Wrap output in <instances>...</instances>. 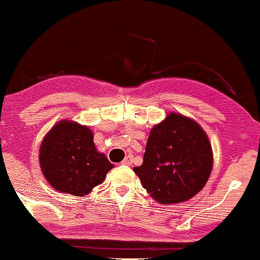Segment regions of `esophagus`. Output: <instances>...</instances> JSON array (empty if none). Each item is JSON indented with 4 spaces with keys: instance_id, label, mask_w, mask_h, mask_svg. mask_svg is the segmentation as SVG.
I'll return each mask as SVG.
<instances>
[{
    "instance_id": "34e87169",
    "label": "esophagus",
    "mask_w": 260,
    "mask_h": 260,
    "mask_svg": "<svg viewBox=\"0 0 260 260\" xmlns=\"http://www.w3.org/2000/svg\"><path fill=\"white\" fill-rule=\"evenodd\" d=\"M121 163L125 166H130L133 163V156H126Z\"/></svg>"
}]
</instances>
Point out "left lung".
I'll return each mask as SVG.
<instances>
[{
	"label": "left lung",
	"mask_w": 260,
	"mask_h": 260,
	"mask_svg": "<svg viewBox=\"0 0 260 260\" xmlns=\"http://www.w3.org/2000/svg\"><path fill=\"white\" fill-rule=\"evenodd\" d=\"M208 135L193 119L169 113L148 136L144 162L134 168L141 184L159 204H177L197 195L212 169Z\"/></svg>",
	"instance_id": "left-lung-1"
}]
</instances>
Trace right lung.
I'll return each mask as SVG.
<instances>
[{
	"label": "right lung",
	"instance_id": "right-lung-1",
	"mask_svg": "<svg viewBox=\"0 0 260 260\" xmlns=\"http://www.w3.org/2000/svg\"><path fill=\"white\" fill-rule=\"evenodd\" d=\"M40 168L52 188L60 193L83 197L103 183L114 165L98 152L93 133L84 125L61 120L42 141Z\"/></svg>",
	"mask_w": 260,
	"mask_h": 260
}]
</instances>
